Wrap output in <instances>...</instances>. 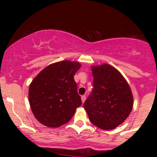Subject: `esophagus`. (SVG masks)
<instances>
[{
  "label": "esophagus",
  "instance_id": "34e87169",
  "mask_svg": "<svg viewBox=\"0 0 157 157\" xmlns=\"http://www.w3.org/2000/svg\"><path fill=\"white\" fill-rule=\"evenodd\" d=\"M81 100H82V103H84V102L86 101V95H82V96H81Z\"/></svg>",
  "mask_w": 157,
  "mask_h": 157
}]
</instances>
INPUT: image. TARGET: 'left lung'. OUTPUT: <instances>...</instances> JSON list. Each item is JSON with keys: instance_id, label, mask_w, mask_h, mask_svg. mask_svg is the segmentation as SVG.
<instances>
[{"instance_id": "1", "label": "left lung", "mask_w": 157, "mask_h": 157, "mask_svg": "<svg viewBox=\"0 0 157 157\" xmlns=\"http://www.w3.org/2000/svg\"><path fill=\"white\" fill-rule=\"evenodd\" d=\"M91 68L94 89L83 107L94 125L103 130H112L131 112L134 99L131 88L122 74L111 65Z\"/></svg>"}]
</instances>
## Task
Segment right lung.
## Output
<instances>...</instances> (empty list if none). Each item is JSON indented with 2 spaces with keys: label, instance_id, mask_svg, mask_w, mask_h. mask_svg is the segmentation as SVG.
Segmentation results:
<instances>
[{
  "label": "right lung",
  "instance_id": "add662e5",
  "mask_svg": "<svg viewBox=\"0 0 157 157\" xmlns=\"http://www.w3.org/2000/svg\"><path fill=\"white\" fill-rule=\"evenodd\" d=\"M80 67L77 61H60L48 65L32 81L29 102L34 116L41 124L57 128L72 118L82 103L74 80Z\"/></svg>",
  "mask_w": 157,
  "mask_h": 157
}]
</instances>
